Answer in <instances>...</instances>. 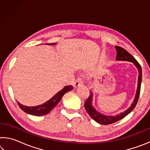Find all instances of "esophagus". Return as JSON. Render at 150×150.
I'll list each match as a JSON object with an SVG mask.
<instances>
[{"instance_id":"1","label":"esophagus","mask_w":150,"mask_h":150,"mask_svg":"<svg viewBox=\"0 0 150 150\" xmlns=\"http://www.w3.org/2000/svg\"><path fill=\"white\" fill-rule=\"evenodd\" d=\"M83 85V81L81 78H78L77 80L75 81L74 84H73V87L75 88H77L78 87H80L81 85Z\"/></svg>"}]
</instances>
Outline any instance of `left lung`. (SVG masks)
<instances>
[{
	"label": "left lung",
	"mask_w": 150,
	"mask_h": 150,
	"mask_svg": "<svg viewBox=\"0 0 150 150\" xmlns=\"http://www.w3.org/2000/svg\"><path fill=\"white\" fill-rule=\"evenodd\" d=\"M115 48L117 52V54H116V59L117 61H127V62H130L133 63L135 65L137 69L138 70L139 75H138V87H137L136 93L134 97V99L133 100V103L132 104L131 106L129 107L126 110H125L124 112H121L119 115L116 116H106L105 115H103L98 111L95 110V108L93 107L92 105V101H93V93L92 91H90V94L88 96V98L85 103V110H87L88 115L91 116V118L93 119L94 120L96 121V122L103 124V125H107V124H110L112 123H115L116 122L121 120V119L124 118L126 116L130 113L133 109L135 108L137 103H138L139 93H140V88H141V83H142V67L139 63L137 62V60L134 58L132 55L127 52L126 50L124 48L121 47L120 46H115Z\"/></svg>",
	"instance_id": "1"
}]
</instances>
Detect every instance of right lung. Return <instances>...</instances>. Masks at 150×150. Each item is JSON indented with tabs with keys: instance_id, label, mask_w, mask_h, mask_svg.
<instances>
[{
	"instance_id": "1",
	"label": "right lung",
	"mask_w": 150,
	"mask_h": 150,
	"mask_svg": "<svg viewBox=\"0 0 150 150\" xmlns=\"http://www.w3.org/2000/svg\"><path fill=\"white\" fill-rule=\"evenodd\" d=\"M48 45H55L56 43H52V44H47ZM73 87L71 85L65 86V87L63 88L62 91L58 92L57 94L53 96V97L47 100V102L42 104L38 106H24L20 103H18V105H19L20 108L22 109V110L25 112L26 113L29 114L31 115H34L37 116L45 115L50 112L54 108L55 106L59 103V101L62 99V96L64 95L68 91H70L73 89Z\"/></svg>"
}]
</instances>
